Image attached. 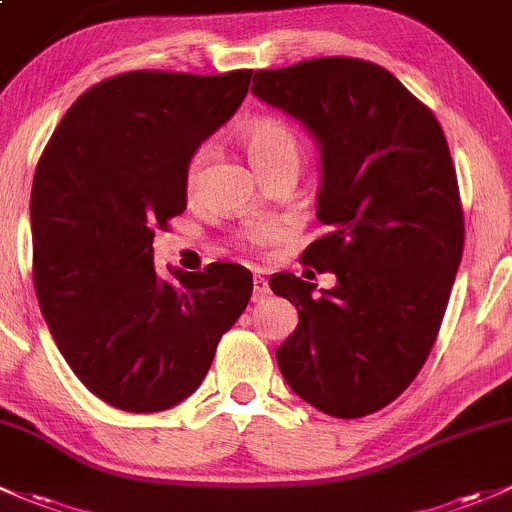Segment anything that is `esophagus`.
<instances>
[{
	"label": "esophagus",
	"instance_id": "esophagus-1",
	"mask_svg": "<svg viewBox=\"0 0 512 512\" xmlns=\"http://www.w3.org/2000/svg\"><path fill=\"white\" fill-rule=\"evenodd\" d=\"M268 295V281L263 276H254V300H263Z\"/></svg>",
	"mask_w": 512,
	"mask_h": 512
}]
</instances>
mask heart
<instances>
[{"instance_id": "1", "label": "heart", "mask_w": 512, "mask_h": 512, "mask_svg": "<svg viewBox=\"0 0 512 512\" xmlns=\"http://www.w3.org/2000/svg\"><path fill=\"white\" fill-rule=\"evenodd\" d=\"M241 145H244L246 155H249L251 165L256 167L258 175H266V172L276 170L283 165H300V142L293 135V130L288 125H283L281 120L273 118H256L241 128L239 133ZM207 157V147L197 150V155L192 157L187 170V187L192 189L199 179V170H202V162ZM273 226H258L254 231V239L263 241L273 234Z\"/></svg>"}]
</instances>
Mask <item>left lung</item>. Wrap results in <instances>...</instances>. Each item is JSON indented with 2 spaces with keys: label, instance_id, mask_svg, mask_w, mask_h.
<instances>
[{
  "label": "left lung",
  "instance_id": "8db88e82",
  "mask_svg": "<svg viewBox=\"0 0 512 512\" xmlns=\"http://www.w3.org/2000/svg\"><path fill=\"white\" fill-rule=\"evenodd\" d=\"M256 98L298 120L320 150L318 221L300 261L337 283L293 273L271 291L298 310L276 350L310 407L357 419L387 407L424 367L463 254V212L444 130L382 66L345 56L256 71Z\"/></svg>",
  "mask_w": 512,
  "mask_h": 512
}]
</instances>
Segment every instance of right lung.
I'll return each instance as SVG.
<instances>
[{
    "mask_svg": "<svg viewBox=\"0 0 512 512\" xmlns=\"http://www.w3.org/2000/svg\"><path fill=\"white\" fill-rule=\"evenodd\" d=\"M251 73L133 71L88 88L51 135L31 187L34 288L73 374L123 412L187 399L239 320L254 278L152 263L157 229L187 209V170L236 113Z\"/></svg>",
    "mask_w": 512,
    "mask_h": 512,
    "instance_id": "right-lung-1",
    "label": "right lung"
}]
</instances>
